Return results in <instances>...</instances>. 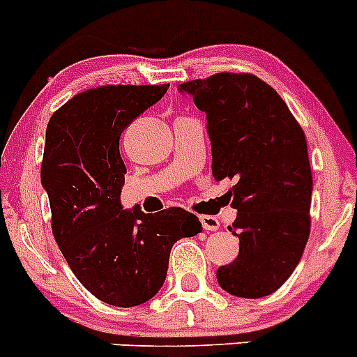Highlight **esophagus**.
Here are the masks:
<instances>
[{"mask_svg": "<svg viewBox=\"0 0 357 357\" xmlns=\"http://www.w3.org/2000/svg\"><path fill=\"white\" fill-rule=\"evenodd\" d=\"M199 220H201V224H202V227H204V231H216V229L220 227V222L216 216L201 215L199 216Z\"/></svg>", "mask_w": 357, "mask_h": 357, "instance_id": "obj_1", "label": "esophagus"}]
</instances>
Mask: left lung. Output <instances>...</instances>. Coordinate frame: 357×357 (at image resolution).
<instances>
[{
    "mask_svg": "<svg viewBox=\"0 0 357 357\" xmlns=\"http://www.w3.org/2000/svg\"><path fill=\"white\" fill-rule=\"evenodd\" d=\"M206 112L216 181L238 209L239 254L216 271L220 287L257 299L278 291L310 236L312 169L303 128L287 103L252 73L220 72L179 84Z\"/></svg>",
    "mask_w": 357,
    "mask_h": 357,
    "instance_id": "1",
    "label": "left lung"
}]
</instances>
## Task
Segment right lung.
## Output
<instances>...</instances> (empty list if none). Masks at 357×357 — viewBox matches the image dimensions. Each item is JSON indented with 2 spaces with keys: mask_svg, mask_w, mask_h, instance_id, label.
<instances>
[{
  "mask_svg": "<svg viewBox=\"0 0 357 357\" xmlns=\"http://www.w3.org/2000/svg\"><path fill=\"white\" fill-rule=\"evenodd\" d=\"M169 84H107L86 89L51 116L42 176L51 227L77 280L100 301L137 306L165 282L171 248L202 231L183 208L126 211L119 195L126 167L119 155L123 130L158 102Z\"/></svg>",
  "mask_w": 357,
  "mask_h": 357,
  "instance_id": "1",
  "label": "right lung"
}]
</instances>
